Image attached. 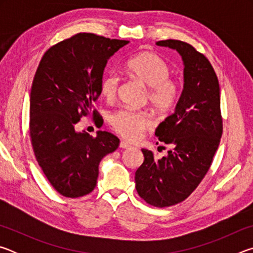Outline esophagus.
I'll return each instance as SVG.
<instances>
[{"mask_svg":"<svg viewBox=\"0 0 253 253\" xmlns=\"http://www.w3.org/2000/svg\"><path fill=\"white\" fill-rule=\"evenodd\" d=\"M119 147L127 149V148H131V145H129L127 142H124V140H122L121 144H119Z\"/></svg>","mask_w":253,"mask_h":253,"instance_id":"1","label":"esophagus"}]
</instances>
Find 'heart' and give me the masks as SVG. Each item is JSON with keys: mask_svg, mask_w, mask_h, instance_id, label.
Masks as SVG:
<instances>
[{"mask_svg": "<svg viewBox=\"0 0 253 253\" xmlns=\"http://www.w3.org/2000/svg\"><path fill=\"white\" fill-rule=\"evenodd\" d=\"M126 71L132 78L147 87V97L153 109L161 114L169 113L179 97V84L170 77V66L160 54L145 51L127 60ZM121 77L116 71H107L100 80V92L106 100L117 96ZM109 126L123 138L130 142L139 139L143 132L153 126L146 111L119 109L109 116Z\"/></svg>", "mask_w": 253, "mask_h": 253, "instance_id": "obj_1", "label": "heart"}]
</instances>
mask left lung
I'll return each mask as SVG.
<instances>
[{"mask_svg":"<svg viewBox=\"0 0 253 253\" xmlns=\"http://www.w3.org/2000/svg\"><path fill=\"white\" fill-rule=\"evenodd\" d=\"M156 44L182 55L184 88L174 113L155 130L158 140L172 148L160 160L143 148L144 163L136 170L135 183L145 202L166 208L183 202L204 178L219 147L223 124L219 80L208 58L179 40Z\"/></svg>","mask_w":253,"mask_h":253,"instance_id":"1","label":"left lung"}]
</instances>
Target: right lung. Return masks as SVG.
I'll return each mask as SVG.
<instances>
[{
  "label": "right lung",
  "instance_id": "right-lung-1",
  "mask_svg": "<svg viewBox=\"0 0 253 253\" xmlns=\"http://www.w3.org/2000/svg\"><path fill=\"white\" fill-rule=\"evenodd\" d=\"M129 43L93 33H77L45 51L30 95V137L34 155L54 190L66 198L93 191L100 161L119 139L98 130L76 131L83 116H97L93 102L108 59ZM96 119V118H95Z\"/></svg>",
  "mask_w": 253,
  "mask_h": 253
}]
</instances>
